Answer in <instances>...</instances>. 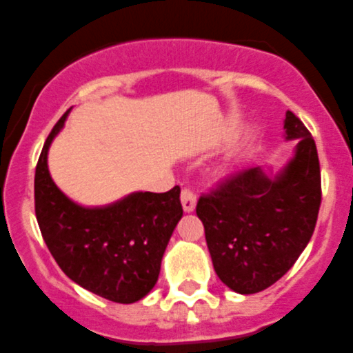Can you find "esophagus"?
<instances>
[{"mask_svg": "<svg viewBox=\"0 0 353 353\" xmlns=\"http://www.w3.org/2000/svg\"><path fill=\"white\" fill-rule=\"evenodd\" d=\"M181 203H183L184 212H193L196 207V195L192 190L184 188L183 192H181Z\"/></svg>", "mask_w": 353, "mask_h": 353, "instance_id": "esophagus-1", "label": "esophagus"}]
</instances>
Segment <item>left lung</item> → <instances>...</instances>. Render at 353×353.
I'll list each match as a JSON object with an SVG mask.
<instances>
[{
    "mask_svg": "<svg viewBox=\"0 0 353 353\" xmlns=\"http://www.w3.org/2000/svg\"><path fill=\"white\" fill-rule=\"evenodd\" d=\"M284 130L296 148L279 172L265 167L240 170L196 203L214 270L239 294H254L284 276L317 223L322 196L317 146L291 111Z\"/></svg>",
    "mask_w": 353,
    "mask_h": 353,
    "instance_id": "1",
    "label": "left lung"
}]
</instances>
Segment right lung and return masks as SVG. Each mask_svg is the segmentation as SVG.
I'll list each match as a JSON object with an SVG mask.
<instances>
[{
  "label": "right lung",
  "instance_id": "1",
  "mask_svg": "<svg viewBox=\"0 0 353 353\" xmlns=\"http://www.w3.org/2000/svg\"><path fill=\"white\" fill-rule=\"evenodd\" d=\"M69 111L52 128L36 165L34 209L43 240L72 282L110 301L136 303L157 284L167 243L183 217L181 188L134 192L101 207L72 202L48 170V150Z\"/></svg>",
  "mask_w": 353,
  "mask_h": 353
}]
</instances>
